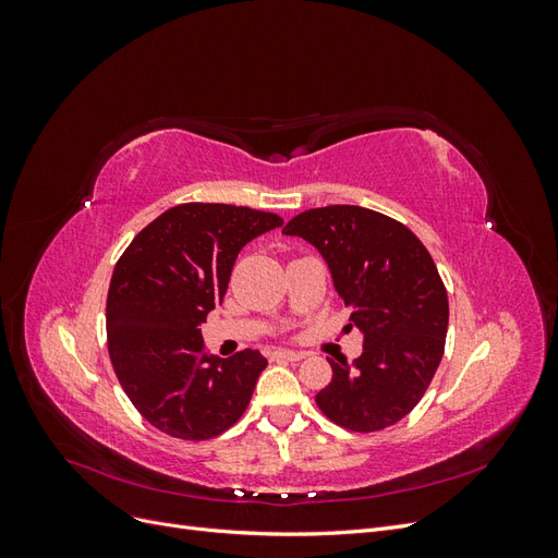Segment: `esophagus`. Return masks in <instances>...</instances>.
<instances>
[{
	"label": "esophagus",
	"mask_w": 558,
	"mask_h": 558,
	"mask_svg": "<svg viewBox=\"0 0 558 558\" xmlns=\"http://www.w3.org/2000/svg\"><path fill=\"white\" fill-rule=\"evenodd\" d=\"M305 356H307L305 351H291V349H277V351H272V361L298 363V361H302Z\"/></svg>",
	"instance_id": "obj_1"
}]
</instances>
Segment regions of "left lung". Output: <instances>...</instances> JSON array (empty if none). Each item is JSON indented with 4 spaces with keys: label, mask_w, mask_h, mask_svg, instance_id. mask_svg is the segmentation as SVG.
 I'll use <instances>...</instances> for the list:
<instances>
[{
    "label": "left lung",
    "mask_w": 558,
    "mask_h": 558,
    "mask_svg": "<svg viewBox=\"0 0 558 558\" xmlns=\"http://www.w3.org/2000/svg\"><path fill=\"white\" fill-rule=\"evenodd\" d=\"M283 234L324 256L363 332L353 365L328 361L332 379L316 393L318 410L356 433L393 426L416 408L445 353L449 300L428 248L408 226L356 205L302 211Z\"/></svg>",
    "instance_id": "1"
}]
</instances>
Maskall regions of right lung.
<instances>
[{
	"mask_svg": "<svg viewBox=\"0 0 558 558\" xmlns=\"http://www.w3.org/2000/svg\"><path fill=\"white\" fill-rule=\"evenodd\" d=\"M281 223L277 214L189 202L148 223L116 263L107 295L111 365L158 430L209 440L248 408L267 361L256 349L214 356L199 326L223 302L238 253Z\"/></svg>",
	"mask_w": 558,
	"mask_h": 558,
	"instance_id": "obj_1",
	"label": "right lung"
}]
</instances>
